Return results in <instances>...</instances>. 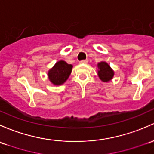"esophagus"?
Segmentation results:
<instances>
[{"label": "esophagus", "instance_id": "esophagus-1", "mask_svg": "<svg viewBox=\"0 0 154 154\" xmlns=\"http://www.w3.org/2000/svg\"><path fill=\"white\" fill-rule=\"evenodd\" d=\"M88 63V60H82L80 61V64H86Z\"/></svg>", "mask_w": 154, "mask_h": 154}]
</instances>
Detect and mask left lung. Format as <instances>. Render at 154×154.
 I'll use <instances>...</instances> for the list:
<instances>
[{"label": "left lung", "instance_id": "left-lung-1", "mask_svg": "<svg viewBox=\"0 0 154 154\" xmlns=\"http://www.w3.org/2000/svg\"><path fill=\"white\" fill-rule=\"evenodd\" d=\"M98 75L99 77L103 82H108L112 79L114 76V72L111 69L110 66L106 62H101L98 63Z\"/></svg>", "mask_w": 154, "mask_h": 154}]
</instances>
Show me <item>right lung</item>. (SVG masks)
Here are the masks:
<instances>
[{"mask_svg":"<svg viewBox=\"0 0 154 154\" xmlns=\"http://www.w3.org/2000/svg\"><path fill=\"white\" fill-rule=\"evenodd\" d=\"M72 66L63 60H60L54 65L48 72V78L54 85H61L69 78L72 72Z\"/></svg>","mask_w":154,"mask_h":154,"instance_id":"right-lung-1","label":"right lung"}]
</instances>
